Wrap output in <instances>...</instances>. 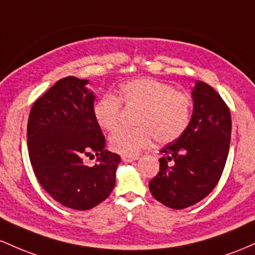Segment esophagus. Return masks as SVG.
<instances>
[{"mask_svg":"<svg viewBox=\"0 0 255 255\" xmlns=\"http://www.w3.org/2000/svg\"><path fill=\"white\" fill-rule=\"evenodd\" d=\"M122 160L124 162H132V161H135V160H137V158H136V156H125V155H123Z\"/></svg>","mask_w":255,"mask_h":255,"instance_id":"34e87169","label":"esophagus"}]
</instances>
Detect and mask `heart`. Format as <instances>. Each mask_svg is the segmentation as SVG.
I'll use <instances>...</instances> for the list:
<instances>
[{
	"instance_id": "heart-1",
	"label": "heart",
	"mask_w": 255,
	"mask_h": 255,
	"mask_svg": "<svg viewBox=\"0 0 255 255\" xmlns=\"http://www.w3.org/2000/svg\"><path fill=\"white\" fill-rule=\"evenodd\" d=\"M120 104L138 108L133 128H122L110 137L111 149L125 156H136L151 143H170L182 136L189 124L191 100L168 83L138 78L124 83L116 96L105 95L95 102L94 118L100 128L112 132L118 128Z\"/></svg>"
}]
</instances>
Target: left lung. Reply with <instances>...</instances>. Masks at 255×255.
<instances>
[{
    "label": "left lung",
    "mask_w": 255,
    "mask_h": 255,
    "mask_svg": "<svg viewBox=\"0 0 255 255\" xmlns=\"http://www.w3.org/2000/svg\"><path fill=\"white\" fill-rule=\"evenodd\" d=\"M187 128L160 153V171L149 182L154 199L174 210L201 201L214 189L227 162L231 116L219 94L197 81Z\"/></svg>",
    "instance_id": "obj_1"
}]
</instances>
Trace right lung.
<instances>
[{"instance_id": "obj_1", "label": "right lung", "mask_w": 255, "mask_h": 255, "mask_svg": "<svg viewBox=\"0 0 255 255\" xmlns=\"http://www.w3.org/2000/svg\"><path fill=\"white\" fill-rule=\"evenodd\" d=\"M88 79L66 77L31 108L27 123L28 155L49 195L65 207L85 211L101 204L116 185L118 154L105 149L101 128L94 118V91ZM96 153L93 168L82 164Z\"/></svg>"}]
</instances>
